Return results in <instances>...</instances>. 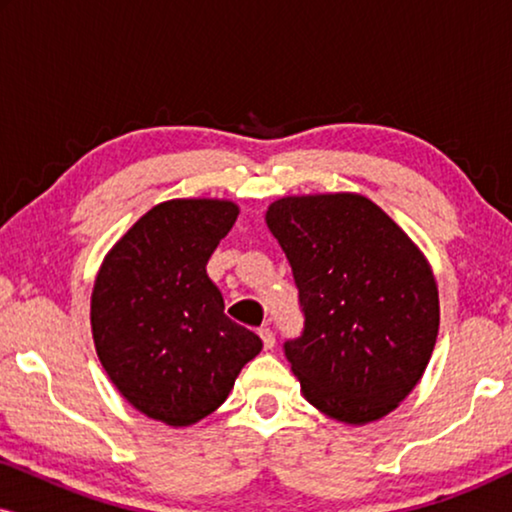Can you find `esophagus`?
Masks as SVG:
<instances>
[{
    "label": "esophagus",
    "instance_id": "34e87169",
    "mask_svg": "<svg viewBox=\"0 0 512 512\" xmlns=\"http://www.w3.org/2000/svg\"><path fill=\"white\" fill-rule=\"evenodd\" d=\"M258 335H261L265 349L275 347V333H272L270 326H261V328H258Z\"/></svg>",
    "mask_w": 512,
    "mask_h": 512
}]
</instances>
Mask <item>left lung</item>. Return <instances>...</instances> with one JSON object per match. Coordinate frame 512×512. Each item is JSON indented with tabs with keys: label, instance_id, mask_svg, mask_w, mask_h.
<instances>
[{
	"label": "left lung",
	"instance_id": "1",
	"mask_svg": "<svg viewBox=\"0 0 512 512\" xmlns=\"http://www.w3.org/2000/svg\"><path fill=\"white\" fill-rule=\"evenodd\" d=\"M265 223L289 258L305 324L284 342L300 391L347 424L389 415L436 345L433 272L415 242L356 193L275 200Z\"/></svg>",
	"mask_w": 512,
	"mask_h": 512
}]
</instances>
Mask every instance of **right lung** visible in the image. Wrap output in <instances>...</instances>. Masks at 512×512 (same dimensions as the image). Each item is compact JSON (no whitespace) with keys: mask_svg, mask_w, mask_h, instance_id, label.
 <instances>
[{"mask_svg":"<svg viewBox=\"0 0 512 512\" xmlns=\"http://www.w3.org/2000/svg\"><path fill=\"white\" fill-rule=\"evenodd\" d=\"M240 214L230 200H167L114 244L97 272L90 326L125 401L170 426L226 401L261 338L223 312L207 261Z\"/></svg>","mask_w":512,"mask_h":512,"instance_id":"add662e5","label":"right lung"}]
</instances>
